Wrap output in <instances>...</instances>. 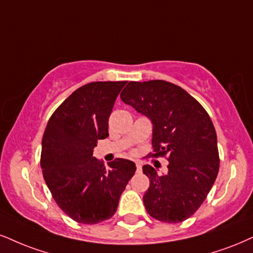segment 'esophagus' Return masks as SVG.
Returning <instances> with one entry per match:
<instances>
[{
  "mask_svg": "<svg viewBox=\"0 0 253 253\" xmlns=\"http://www.w3.org/2000/svg\"><path fill=\"white\" fill-rule=\"evenodd\" d=\"M136 169H137V172H141V171H142L141 163H136Z\"/></svg>",
  "mask_w": 253,
  "mask_h": 253,
  "instance_id": "34e87169",
  "label": "esophagus"
}]
</instances>
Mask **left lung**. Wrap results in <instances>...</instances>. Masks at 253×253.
Segmentation results:
<instances>
[{"mask_svg": "<svg viewBox=\"0 0 253 253\" xmlns=\"http://www.w3.org/2000/svg\"><path fill=\"white\" fill-rule=\"evenodd\" d=\"M121 99L154 124L149 157H167L169 172L151 165L143 172L150 186L143 202L148 213L164 223L191 217L212 188L219 170L216 130L210 116L185 90L167 81L129 82Z\"/></svg>", "mask_w": 253, "mask_h": 253, "instance_id": "1", "label": "left lung"}]
</instances>
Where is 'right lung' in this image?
<instances>
[{"instance_id":"add662e5","label":"right lung","mask_w":253,"mask_h":253,"mask_svg":"<svg viewBox=\"0 0 253 253\" xmlns=\"http://www.w3.org/2000/svg\"><path fill=\"white\" fill-rule=\"evenodd\" d=\"M121 82H91L71 93L51 115L42 138L41 168L52 198L75 222L97 224L114 216L122 192L135 174L133 162L116 158L105 167L92 157L109 136Z\"/></svg>"}]
</instances>
